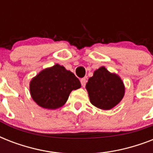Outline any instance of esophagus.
<instances>
[{"mask_svg": "<svg viewBox=\"0 0 153 153\" xmlns=\"http://www.w3.org/2000/svg\"><path fill=\"white\" fill-rule=\"evenodd\" d=\"M80 82H81L82 86L84 87V86H86V82H87V79H86V78H82V79H81Z\"/></svg>", "mask_w": 153, "mask_h": 153, "instance_id": "esophagus-1", "label": "esophagus"}]
</instances>
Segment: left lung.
<instances>
[{
	"label": "left lung",
	"instance_id": "obj_1",
	"mask_svg": "<svg viewBox=\"0 0 153 153\" xmlns=\"http://www.w3.org/2000/svg\"><path fill=\"white\" fill-rule=\"evenodd\" d=\"M90 100L94 106L102 109H110L117 105L125 94L121 79L111 74L104 67L94 71L86 83Z\"/></svg>",
	"mask_w": 153,
	"mask_h": 153
}]
</instances>
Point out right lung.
Segmentation results:
<instances>
[{
    "label": "right lung",
    "mask_w": 153,
    "mask_h": 153,
    "mask_svg": "<svg viewBox=\"0 0 153 153\" xmlns=\"http://www.w3.org/2000/svg\"><path fill=\"white\" fill-rule=\"evenodd\" d=\"M80 87L79 79L59 64L42 71L30 82L32 99L45 109L62 106L71 92Z\"/></svg>",
    "instance_id": "add662e5"
}]
</instances>
